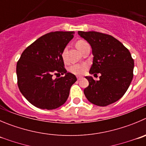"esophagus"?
<instances>
[{"label":"esophagus","mask_w":146,"mask_h":146,"mask_svg":"<svg viewBox=\"0 0 146 146\" xmlns=\"http://www.w3.org/2000/svg\"><path fill=\"white\" fill-rule=\"evenodd\" d=\"M77 80H82V77H77Z\"/></svg>","instance_id":"obj_1"}]
</instances>
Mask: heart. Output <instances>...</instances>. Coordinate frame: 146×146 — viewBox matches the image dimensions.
<instances>
[{
    "label": "heart",
    "mask_w": 146,
    "mask_h": 146,
    "mask_svg": "<svg viewBox=\"0 0 146 146\" xmlns=\"http://www.w3.org/2000/svg\"><path fill=\"white\" fill-rule=\"evenodd\" d=\"M87 44H88L85 41H84V40H80V41H78L76 43V46L81 51L82 49ZM66 48H64L62 54L64 60H65V59H66V56H66ZM87 69V65L86 64H72V66H70L69 71L72 72V74H75V75H82V74H83L85 72Z\"/></svg>",
    "instance_id": "1"
}]
</instances>
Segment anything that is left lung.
Wrapping results in <instances>:
<instances>
[{
	"label": "left lung",
	"instance_id": "obj_1",
	"mask_svg": "<svg viewBox=\"0 0 146 146\" xmlns=\"http://www.w3.org/2000/svg\"><path fill=\"white\" fill-rule=\"evenodd\" d=\"M92 50L90 74L100 73V80L86 77L89 86L84 95L91 103L107 106L117 102L128 89L133 77L134 61L129 50L111 35L97 31H78Z\"/></svg>",
	"mask_w": 146,
	"mask_h": 146
}]
</instances>
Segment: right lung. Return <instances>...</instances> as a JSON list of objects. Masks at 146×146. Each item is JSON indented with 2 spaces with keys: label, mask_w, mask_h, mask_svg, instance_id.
<instances>
[{
  "label": "right lung",
  "mask_w": 146,
  "mask_h": 146,
  "mask_svg": "<svg viewBox=\"0 0 146 146\" xmlns=\"http://www.w3.org/2000/svg\"><path fill=\"white\" fill-rule=\"evenodd\" d=\"M74 31H54L29 45L16 65L17 83L24 98L35 107L53 110L65 103L75 75L64 68L62 52L74 37ZM61 74L64 77L52 79Z\"/></svg>",
  "instance_id": "obj_1"
}]
</instances>
